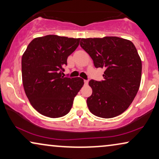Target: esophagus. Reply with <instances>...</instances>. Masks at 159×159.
<instances>
[{
	"label": "esophagus",
	"instance_id": "esophagus-1",
	"mask_svg": "<svg viewBox=\"0 0 159 159\" xmlns=\"http://www.w3.org/2000/svg\"><path fill=\"white\" fill-rule=\"evenodd\" d=\"M84 84H86L87 85V84H88V80H84Z\"/></svg>",
	"mask_w": 159,
	"mask_h": 159
}]
</instances>
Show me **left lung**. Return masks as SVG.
<instances>
[{
	"instance_id": "8db88e82",
	"label": "left lung",
	"mask_w": 159,
	"mask_h": 159,
	"mask_svg": "<svg viewBox=\"0 0 159 159\" xmlns=\"http://www.w3.org/2000/svg\"><path fill=\"white\" fill-rule=\"evenodd\" d=\"M80 45L93 60L96 68L105 69L104 80H91L93 90L87 99L95 116L109 119L129 108L139 90L142 61L133 43L118 37L82 38Z\"/></svg>"
}]
</instances>
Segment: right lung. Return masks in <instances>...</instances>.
I'll list each match as a JSON object with an SVG mask.
<instances>
[{"instance_id": "add662e5", "label": "right lung", "mask_w": 159, "mask_h": 159, "mask_svg": "<svg viewBox=\"0 0 159 159\" xmlns=\"http://www.w3.org/2000/svg\"><path fill=\"white\" fill-rule=\"evenodd\" d=\"M80 38L54 34L32 40L21 58L24 89L37 111L50 118L69 112L75 97L84 84L80 77H64V66L78 47Z\"/></svg>"}]
</instances>
